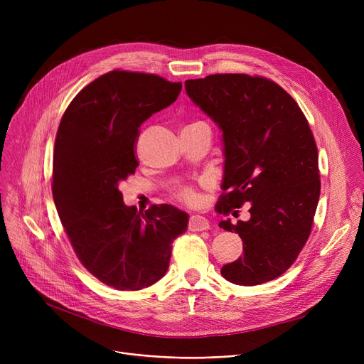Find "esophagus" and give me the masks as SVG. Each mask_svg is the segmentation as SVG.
<instances>
[{
	"label": "esophagus",
	"mask_w": 364,
	"mask_h": 364,
	"mask_svg": "<svg viewBox=\"0 0 364 364\" xmlns=\"http://www.w3.org/2000/svg\"><path fill=\"white\" fill-rule=\"evenodd\" d=\"M209 228V221L202 215H192L188 220V230L190 232H203Z\"/></svg>",
	"instance_id": "34e87169"
}]
</instances>
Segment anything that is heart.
Returning a JSON list of instances; mask_svg holds the SVG:
<instances>
[{
	"instance_id": "obj_1",
	"label": "heart",
	"mask_w": 364,
	"mask_h": 364,
	"mask_svg": "<svg viewBox=\"0 0 364 364\" xmlns=\"http://www.w3.org/2000/svg\"><path fill=\"white\" fill-rule=\"evenodd\" d=\"M177 198L187 205H195L199 199V195L196 193V190L193 187L183 186L177 190Z\"/></svg>"
}]
</instances>
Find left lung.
I'll use <instances>...</instances> for the list:
<instances>
[{
	"label": "left lung",
	"mask_w": 364,
	"mask_h": 364,
	"mask_svg": "<svg viewBox=\"0 0 364 364\" xmlns=\"http://www.w3.org/2000/svg\"><path fill=\"white\" fill-rule=\"evenodd\" d=\"M184 87L223 131L217 213L251 203L247 221L220 223L243 242V257L223 265L221 274L242 286L270 282L295 262L311 233L320 174L309 121L288 92L262 76L215 73Z\"/></svg>",
	"instance_id": "8db88e82"
}]
</instances>
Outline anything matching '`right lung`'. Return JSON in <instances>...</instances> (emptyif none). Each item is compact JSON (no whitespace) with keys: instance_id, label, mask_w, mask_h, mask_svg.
Segmentation results:
<instances>
[{"instance_id":"right-lung-1","label":"right lung","mask_w":364,"mask_h":364,"mask_svg":"<svg viewBox=\"0 0 364 364\" xmlns=\"http://www.w3.org/2000/svg\"><path fill=\"white\" fill-rule=\"evenodd\" d=\"M153 73L112 70L82 88L57 129L53 198L73 251L85 269L118 291H140L164 277L172 242L188 214L172 205L137 213L121 181L136 172L140 125L181 91Z\"/></svg>"}]
</instances>
